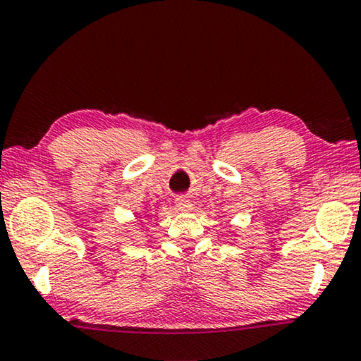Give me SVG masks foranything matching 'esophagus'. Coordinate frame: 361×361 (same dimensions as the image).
<instances>
[{
    "label": "esophagus",
    "instance_id": "esophagus-1",
    "mask_svg": "<svg viewBox=\"0 0 361 361\" xmlns=\"http://www.w3.org/2000/svg\"><path fill=\"white\" fill-rule=\"evenodd\" d=\"M176 208L183 209V211L191 209V201H190L188 196H178V198H176Z\"/></svg>",
    "mask_w": 361,
    "mask_h": 361
}]
</instances>
